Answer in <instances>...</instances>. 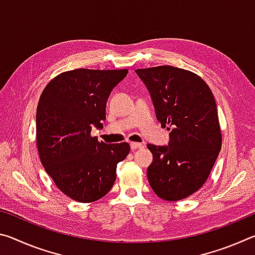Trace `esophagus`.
I'll list each match as a JSON object with an SVG mask.
<instances>
[{"label": "esophagus", "instance_id": "1", "mask_svg": "<svg viewBox=\"0 0 255 255\" xmlns=\"http://www.w3.org/2000/svg\"><path fill=\"white\" fill-rule=\"evenodd\" d=\"M141 146H143V144H141V143H136V141H131V143H130V148L131 149H137V148L141 147Z\"/></svg>", "mask_w": 255, "mask_h": 255}]
</instances>
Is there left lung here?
Here are the masks:
<instances>
[{"instance_id":"left-lung-1","label":"left lung","mask_w":255,"mask_h":255,"mask_svg":"<svg viewBox=\"0 0 255 255\" xmlns=\"http://www.w3.org/2000/svg\"><path fill=\"white\" fill-rule=\"evenodd\" d=\"M152 98L156 118L170 130L169 144H148L153 191L164 200L184 199L208 179L222 148L217 106L206 82L170 65L136 70Z\"/></svg>"}]
</instances>
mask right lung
Here are the masks:
<instances>
[{"label": "right lung", "mask_w": 255, "mask_h": 255, "mask_svg": "<svg viewBox=\"0 0 255 255\" xmlns=\"http://www.w3.org/2000/svg\"><path fill=\"white\" fill-rule=\"evenodd\" d=\"M127 70H79L62 73L42 91L37 107V147L57 188L79 202L105 197L117 176L128 143L106 144L91 136L102 127L110 93Z\"/></svg>", "instance_id": "obj_1"}]
</instances>
